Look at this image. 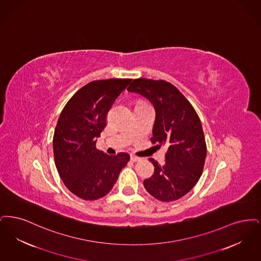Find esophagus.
Listing matches in <instances>:
<instances>
[{"label": "esophagus", "instance_id": "obj_1", "mask_svg": "<svg viewBox=\"0 0 261 261\" xmlns=\"http://www.w3.org/2000/svg\"><path fill=\"white\" fill-rule=\"evenodd\" d=\"M130 160H132L133 162H137V161H140L141 158H140V157H137L136 155H132V156H130Z\"/></svg>", "mask_w": 261, "mask_h": 261}]
</instances>
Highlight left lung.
Segmentation results:
<instances>
[{
	"mask_svg": "<svg viewBox=\"0 0 261 261\" xmlns=\"http://www.w3.org/2000/svg\"><path fill=\"white\" fill-rule=\"evenodd\" d=\"M127 91L145 97L156 113L151 141L168 148L166 163L154 165V174L143 184L150 195L172 202L189 192L200 179L206 146L201 121L180 91L166 81L134 80Z\"/></svg>",
	"mask_w": 261,
	"mask_h": 261,
	"instance_id": "8db88e82",
	"label": "left lung"
}]
</instances>
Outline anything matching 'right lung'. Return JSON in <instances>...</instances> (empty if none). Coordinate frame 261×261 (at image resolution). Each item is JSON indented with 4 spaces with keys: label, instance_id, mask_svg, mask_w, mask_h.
Segmentation results:
<instances>
[{
    "label": "right lung",
    "instance_id": "right-lung-1",
    "mask_svg": "<svg viewBox=\"0 0 261 261\" xmlns=\"http://www.w3.org/2000/svg\"><path fill=\"white\" fill-rule=\"evenodd\" d=\"M130 79L93 81L77 91L60 114L54 135V154L61 180L83 200L111 191L129 155H106L95 147L106 114Z\"/></svg>",
    "mask_w": 261,
    "mask_h": 261
}]
</instances>
